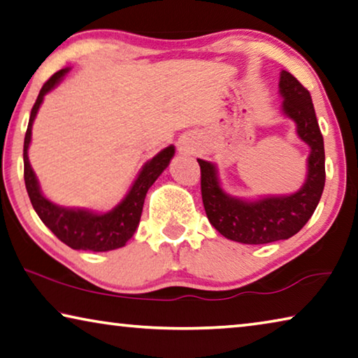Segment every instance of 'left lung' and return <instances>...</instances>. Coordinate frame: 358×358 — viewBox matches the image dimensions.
<instances>
[{
    "label": "left lung",
    "instance_id": "1",
    "mask_svg": "<svg viewBox=\"0 0 358 358\" xmlns=\"http://www.w3.org/2000/svg\"><path fill=\"white\" fill-rule=\"evenodd\" d=\"M282 110L296 124L298 137L309 145L308 177L290 196H269L258 201L237 199L221 188L217 167L197 159L201 191L207 218L226 239L241 243H269L290 239L308 223L325 186V148L309 90L288 71L280 73Z\"/></svg>",
    "mask_w": 358,
    "mask_h": 358
}]
</instances>
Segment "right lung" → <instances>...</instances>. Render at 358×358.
<instances>
[{"label":"right lung","instance_id":"obj_1","mask_svg":"<svg viewBox=\"0 0 358 358\" xmlns=\"http://www.w3.org/2000/svg\"><path fill=\"white\" fill-rule=\"evenodd\" d=\"M68 70L70 68H64V70L54 73L44 83L35 105L31 108L24 141V178L27 192L33 208H35L43 223L54 232L57 239L66 243L73 250H116V248L126 245V242L134 236L140 223L146 192L169 166L170 159L175 155V146H167L145 164L143 169L140 170L137 180L134 181L132 188L127 192V196L110 212L97 213L86 208H66L55 206L54 202L46 199L41 189H39L36 175L33 172L30 161H28V146H30L31 141L33 121H35L39 106L43 103L44 95L50 92L64 79Z\"/></svg>","mask_w":358,"mask_h":358}]
</instances>
